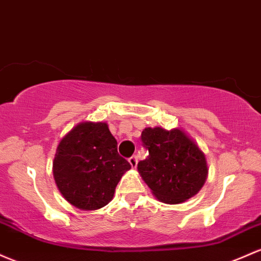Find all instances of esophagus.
Here are the masks:
<instances>
[{
	"mask_svg": "<svg viewBox=\"0 0 261 261\" xmlns=\"http://www.w3.org/2000/svg\"><path fill=\"white\" fill-rule=\"evenodd\" d=\"M128 162H130L131 167L135 168L137 166V156H131L130 159H128Z\"/></svg>",
	"mask_w": 261,
	"mask_h": 261,
	"instance_id": "obj_1",
	"label": "esophagus"
}]
</instances>
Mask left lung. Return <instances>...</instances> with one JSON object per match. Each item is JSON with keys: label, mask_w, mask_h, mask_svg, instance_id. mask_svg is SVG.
Returning <instances> with one entry per match:
<instances>
[{"label": "left lung", "mask_w": 261, "mask_h": 261, "mask_svg": "<svg viewBox=\"0 0 261 261\" xmlns=\"http://www.w3.org/2000/svg\"><path fill=\"white\" fill-rule=\"evenodd\" d=\"M141 141L148 156L137 168L157 198L177 204L198 193L207 179L205 157L182 130L147 127Z\"/></svg>", "instance_id": "8db88e82"}]
</instances>
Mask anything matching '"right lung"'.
Masks as SVG:
<instances>
[{
  "label": "right lung",
  "instance_id": "1",
  "mask_svg": "<svg viewBox=\"0 0 261 261\" xmlns=\"http://www.w3.org/2000/svg\"><path fill=\"white\" fill-rule=\"evenodd\" d=\"M131 165L117 152L105 122H83L59 142L53 162L57 186L74 207L94 211L107 205Z\"/></svg>",
  "mask_w": 261,
  "mask_h": 261
}]
</instances>
